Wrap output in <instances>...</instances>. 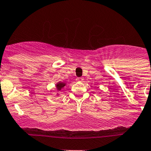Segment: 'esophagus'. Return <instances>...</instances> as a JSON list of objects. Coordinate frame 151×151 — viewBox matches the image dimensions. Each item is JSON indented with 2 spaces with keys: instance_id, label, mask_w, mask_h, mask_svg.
Masks as SVG:
<instances>
[{
  "instance_id": "34e87169",
  "label": "esophagus",
  "mask_w": 151,
  "mask_h": 151,
  "mask_svg": "<svg viewBox=\"0 0 151 151\" xmlns=\"http://www.w3.org/2000/svg\"><path fill=\"white\" fill-rule=\"evenodd\" d=\"M77 81L78 82V83H81V82L83 81V78H81V77H78V78H77Z\"/></svg>"
}]
</instances>
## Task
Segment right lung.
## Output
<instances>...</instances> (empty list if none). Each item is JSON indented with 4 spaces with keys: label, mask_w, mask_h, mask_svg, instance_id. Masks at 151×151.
I'll use <instances>...</instances> for the list:
<instances>
[{
    "label": "right lung",
    "mask_w": 151,
    "mask_h": 151,
    "mask_svg": "<svg viewBox=\"0 0 151 151\" xmlns=\"http://www.w3.org/2000/svg\"><path fill=\"white\" fill-rule=\"evenodd\" d=\"M66 85V83H63V82H59V83H56L55 84V90L58 91V93L63 91V88ZM57 96H59V93H57Z\"/></svg>",
    "instance_id": "1"
}]
</instances>
